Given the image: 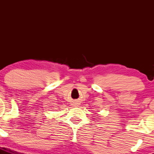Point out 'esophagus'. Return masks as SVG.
Returning <instances> with one entry per match:
<instances>
[{
	"label": "esophagus",
	"mask_w": 154,
	"mask_h": 154,
	"mask_svg": "<svg viewBox=\"0 0 154 154\" xmlns=\"http://www.w3.org/2000/svg\"><path fill=\"white\" fill-rule=\"evenodd\" d=\"M74 106H79V103H74Z\"/></svg>",
	"instance_id": "1"
}]
</instances>
